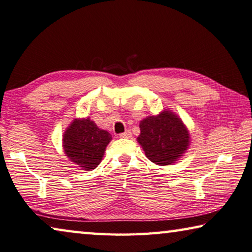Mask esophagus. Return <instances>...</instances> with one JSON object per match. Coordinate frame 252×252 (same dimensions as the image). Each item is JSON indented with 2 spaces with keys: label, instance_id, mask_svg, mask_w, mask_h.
<instances>
[{
  "label": "esophagus",
  "instance_id": "1",
  "mask_svg": "<svg viewBox=\"0 0 252 252\" xmlns=\"http://www.w3.org/2000/svg\"><path fill=\"white\" fill-rule=\"evenodd\" d=\"M120 137H121V138H131V137H132V133H131V131L127 130V131H126V132L120 134Z\"/></svg>",
  "mask_w": 252,
  "mask_h": 252
}]
</instances>
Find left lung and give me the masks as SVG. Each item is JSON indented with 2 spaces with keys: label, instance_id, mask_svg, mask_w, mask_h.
Segmentation results:
<instances>
[{
  "label": "left lung",
  "instance_id": "left-lung-1",
  "mask_svg": "<svg viewBox=\"0 0 252 252\" xmlns=\"http://www.w3.org/2000/svg\"><path fill=\"white\" fill-rule=\"evenodd\" d=\"M137 138L147 158L156 165L176 162L189 146V133L182 119L169 110L150 115L140 122Z\"/></svg>",
  "mask_w": 252,
  "mask_h": 252
}]
</instances>
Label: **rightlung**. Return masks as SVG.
<instances>
[{
  "instance_id": "right-lung-1",
  "label": "right lung",
  "mask_w": 252,
  "mask_h": 252,
  "mask_svg": "<svg viewBox=\"0 0 252 252\" xmlns=\"http://www.w3.org/2000/svg\"><path fill=\"white\" fill-rule=\"evenodd\" d=\"M112 135L87 119H75L63 135V151L70 161L84 170L95 169L101 162Z\"/></svg>"
}]
</instances>
